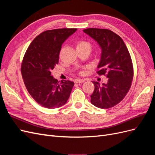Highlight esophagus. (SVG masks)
<instances>
[{"label": "esophagus", "mask_w": 155, "mask_h": 155, "mask_svg": "<svg viewBox=\"0 0 155 155\" xmlns=\"http://www.w3.org/2000/svg\"><path fill=\"white\" fill-rule=\"evenodd\" d=\"M85 81V79H77L75 80V83H83Z\"/></svg>", "instance_id": "34e87169"}]
</instances>
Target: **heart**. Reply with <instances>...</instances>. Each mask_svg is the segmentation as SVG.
<instances>
[{"mask_svg":"<svg viewBox=\"0 0 155 155\" xmlns=\"http://www.w3.org/2000/svg\"><path fill=\"white\" fill-rule=\"evenodd\" d=\"M86 46H88V47H91V45L89 44L88 42L85 41H79L77 43L76 47L77 48H81V47H86Z\"/></svg>","mask_w":155,"mask_h":155,"instance_id":"b5f03b06","label":"heart"}]
</instances>
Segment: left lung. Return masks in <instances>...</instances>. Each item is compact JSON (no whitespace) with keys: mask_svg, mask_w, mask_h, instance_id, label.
I'll return each instance as SVG.
<instances>
[{"mask_svg":"<svg viewBox=\"0 0 155 155\" xmlns=\"http://www.w3.org/2000/svg\"><path fill=\"white\" fill-rule=\"evenodd\" d=\"M83 31L94 39L101 49L97 73L104 75L108 81L102 85L92 81L94 91L91 96L92 105L109 109L122 100L130 88L133 67L130 54L121 37L107 29L87 28Z\"/></svg>","mask_w":155,"mask_h":155,"instance_id":"8db88e82","label":"left lung"}]
</instances>
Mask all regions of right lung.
<instances>
[{
  "label": "right lung",
  "instance_id": "right-lung-1",
  "mask_svg": "<svg viewBox=\"0 0 155 155\" xmlns=\"http://www.w3.org/2000/svg\"><path fill=\"white\" fill-rule=\"evenodd\" d=\"M76 28L46 30L37 35L28 48L21 74L28 92L42 107L55 109L66 104L74 83L59 81L51 74L59 63L62 44Z\"/></svg>",
  "mask_w": 155,
  "mask_h": 155
}]
</instances>
